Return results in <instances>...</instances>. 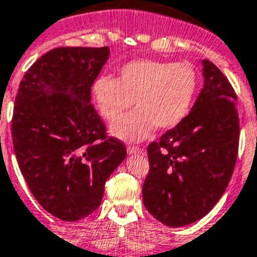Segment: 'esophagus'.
Instances as JSON below:
<instances>
[{
  "instance_id": "1",
  "label": "esophagus",
  "mask_w": 257,
  "mask_h": 257,
  "mask_svg": "<svg viewBox=\"0 0 257 257\" xmlns=\"http://www.w3.org/2000/svg\"><path fill=\"white\" fill-rule=\"evenodd\" d=\"M126 150H128V154H141L142 153L141 148H137V146H133V145H128Z\"/></svg>"
}]
</instances>
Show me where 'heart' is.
I'll return each instance as SVG.
<instances>
[{
    "label": "heart",
    "instance_id": "1",
    "mask_svg": "<svg viewBox=\"0 0 257 257\" xmlns=\"http://www.w3.org/2000/svg\"><path fill=\"white\" fill-rule=\"evenodd\" d=\"M198 77L188 62L136 60L120 68L117 78L100 77L94 83L99 111L108 121H117L133 104L131 115L116 122L112 135L140 141L157 129L174 128L188 115Z\"/></svg>",
    "mask_w": 257,
    "mask_h": 257
}]
</instances>
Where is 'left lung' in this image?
I'll return each mask as SVG.
<instances>
[{
    "label": "left lung",
    "mask_w": 257,
    "mask_h": 257,
    "mask_svg": "<svg viewBox=\"0 0 257 257\" xmlns=\"http://www.w3.org/2000/svg\"><path fill=\"white\" fill-rule=\"evenodd\" d=\"M204 87L191 112L148 146L142 187L149 213L170 227L205 217L232 176L239 146L236 94L223 73L202 60Z\"/></svg>",
    "instance_id": "8db88e82"
}]
</instances>
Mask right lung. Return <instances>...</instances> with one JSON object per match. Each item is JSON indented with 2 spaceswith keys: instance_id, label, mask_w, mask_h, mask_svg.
<instances>
[{
  "instance_id": "add662e5",
  "label": "right lung",
  "mask_w": 257,
  "mask_h": 257,
  "mask_svg": "<svg viewBox=\"0 0 257 257\" xmlns=\"http://www.w3.org/2000/svg\"><path fill=\"white\" fill-rule=\"evenodd\" d=\"M109 57L108 47H60L26 72L15 98L13 145L36 201L62 221L91 214L104 184L126 157L105 136L91 86Z\"/></svg>"
}]
</instances>
